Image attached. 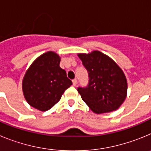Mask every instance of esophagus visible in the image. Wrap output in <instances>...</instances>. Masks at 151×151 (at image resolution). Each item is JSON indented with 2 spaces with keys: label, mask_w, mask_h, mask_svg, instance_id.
<instances>
[{
  "label": "esophagus",
  "mask_w": 151,
  "mask_h": 151,
  "mask_svg": "<svg viewBox=\"0 0 151 151\" xmlns=\"http://www.w3.org/2000/svg\"><path fill=\"white\" fill-rule=\"evenodd\" d=\"M73 85H74V86H76V85H77V79H76V78H75V79L73 80Z\"/></svg>",
  "instance_id": "esophagus-1"
}]
</instances>
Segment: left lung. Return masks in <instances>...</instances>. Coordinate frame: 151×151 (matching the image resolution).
I'll use <instances>...</instances> for the list:
<instances>
[{"label":"left lung","instance_id":"1","mask_svg":"<svg viewBox=\"0 0 151 151\" xmlns=\"http://www.w3.org/2000/svg\"><path fill=\"white\" fill-rule=\"evenodd\" d=\"M78 57L88 72L86 88H78L84 102L97 114L116 110L127 96V79L116 63L98 50Z\"/></svg>","mask_w":151,"mask_h":151}]
</instances>
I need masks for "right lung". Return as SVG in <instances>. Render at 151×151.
I'll return each instance as SVG.
<instances>
[{"label":"right lung","mask_w":151,"mask_h":151,"mask_svg":"<svg viewBox=\"0 0 151 151\" xmlns=\"http://www.w3.org/2000/svg\"><path fill=\"white\" fill-rule=\"evenodd\" d=\"M60 58L55 52H46L35 60L24 75V97L31 106L40 111L53 107L73 85L66 71L60 67Z\"/></svg>","instance_id":"add662e5"}]
</instances>
